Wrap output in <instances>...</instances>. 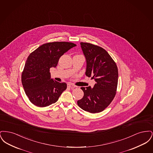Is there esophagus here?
<instances>
[{"mask_svg":"<svg viewBox=\"0 0 153 153\" xmlns=\"http://www.w3.org/2000/svg\"><path fill=\"white\" fill-rule=\"evenodd\" d=\"M68 87L71 88H72V89H73L74 88L76 87V86L74 85H73L72 84H68Z\"/></svg>","mask_w":153,"mask_h":153,"instance_id":"1","label":"esophagus"}]
</instances>
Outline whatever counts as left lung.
Wrapping results in <instances>:
<instances>
[{"instance_id": "left-lung-1", "label": "left lung", "mask_w": 153, "mask_h": 153, "mask_svg": "<svg viewBox=\"0 0 153 153\" xmlns=\"http://www.w3.org/2000/svg\"><path fill=\"white\" fill-rule=\"evenodd\" d=\"M80 45L87 61L85 74L94 79L96 83L93 88H81L84 96L77 101V104L89 112H100L109 105L116 95L117 67L103 48L87 42H81Z\"/></svg>"}]
</instances>
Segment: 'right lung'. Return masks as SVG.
Instances as JSON below:
<instances>
[{"instance_id":"1","label":"right lung","mask_w":153,"mask_h":153,"mask_svg":"<svg viewBox=\"0 0 153 153\" xmlns=\"http://www.w3.org/2000/svg\"><path fill=\"white\" fill-rule=\"evenodd\" d=\"M76 46L68 42H49L30 54L21 79L26 95L33 104L45 107L58 100L67 85L51 79L50 69L56 68L59 58Z\"/></svg>"}]
</instances>
